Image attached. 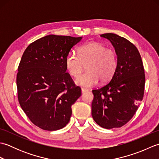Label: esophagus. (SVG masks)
<instances>
[{
  "label": "esophagus",
  "mask_w": 159,
  "mask_h": 159,
  "mask_svg": "<svg viewBox=\"0 0 159 159\" xmlns=\"http://www.w3.org/2000/svg\"><path fill=\"white\" fill-rule=\"evenodd\" d=\"M87 89H85V88H82V89H81V92H82V93L85 92H87Z\"/></svg>",
  "instance_id": "esophagus-1"
}]
</instances>
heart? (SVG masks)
I'll list each match as a JSON object with an SVG mask.
<instances>
[{
    "label": "heart",
    "instance_id": "heart-1",
    "mask_svg": "<svg viewBox=\"0 0 159 159\" xmlns=\"http://www.w3.org/2000/svg\"><path fill=\"white\" fill-rule=\"evenodd\" d=\"M77 52L78 55L70 52L65 60L67 71L74 78L81 74L86 64L87 71L76 80L77 85L90 87L99 79L107 82L112 78L117 66V55L113 49L101 43L91 42L79 47Z\"/></svg>",
    "mask_w": 159,
    "mask_h": 159
}]
</instances>
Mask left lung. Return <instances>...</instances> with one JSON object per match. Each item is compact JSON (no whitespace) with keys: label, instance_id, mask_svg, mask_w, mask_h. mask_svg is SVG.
Returning <instances> with one entry per match:
<instances>
[{"label":"left lung","instance_id":"8db88e82","mask_svg":"<svg viewBox=\"0 0 159 159\" xmlns=\"http://www.w3.org/2000/svg\"><path fill=\"white\" fill-rule=\"evenodd\" d=\"M112 43L117 66L109 83L92 90L93 119L107 129L120 128L135 114L143 100L145 72L139 50L133 43L114 33L100 35Z\"/></svg>","mask_w":159,"mask_h":159}]
</instances>
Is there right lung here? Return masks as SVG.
Segmentation results:
<instances>
[{
    "label": "right lung",
    "mask_w": 159,
    "mask_h": 159,
    "mask_svg": "<svg viewBox=\"0 0 159 159\" xmlns=\"http://www.w3.org/2000/svg\"><path fill=\"white\" fill-rule=\"evenodd\" d=\"M81 39L46 35L23 53L16 77L18 101L31 122L43 130L65 127L72 115L71 107L81 95L65 64L71 48Z\"/></svg>",
    "instance_id": "add662e5"
}]
</instances>
